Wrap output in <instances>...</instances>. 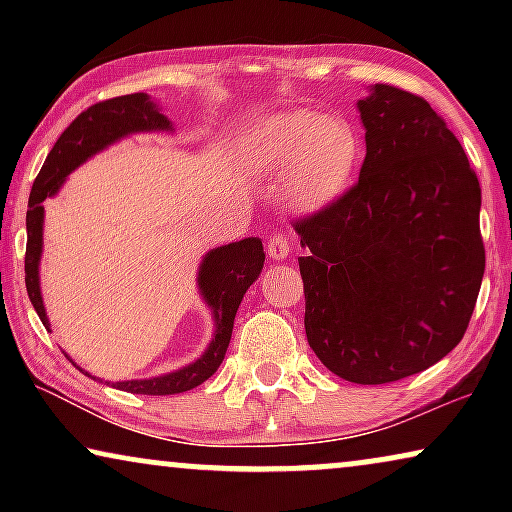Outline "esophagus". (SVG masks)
<instances>
[{"mask_svg": "<svg viewBox=\"0 0 512 512\" xmlns=\"http://www.w3.org/2000/svg\"><path fill=\"white\" fill-rule=\"evenodd\" d=\"M265 251H268V256L272 258V261H282V258L289 256V251H291L289 237H286L282 230H275V233L268 237V242H265Z\"/></svg>", "mask_w": 512, "mask_h": 512, "instance_id": "34e87169", "label": "esophagus"}]
</instances>
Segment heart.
Listing matches in <instances>:
<instances>
[{
	"instance_id": "b5f03b06",
	"label": "heart",
	"mask_w": 512,
	"mask_h": 512,
	"mask_svg": "<svg viewBox=\"0 0 512 512\" xmlns=\"http://www.w3.org/2000/svg\"><path fill=\"white\" fill-rule=\"evenodd\" d=\"M258 153L265 167L286 172V195L298 207H321L345 191L359 158L354 130L335 116L284 111L263 125Z\"/></svg>"
}]
</instances>
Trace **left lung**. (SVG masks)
<instances>
[{
	"label": "left lung",
	"mask_w": 512,
	"mask_h": 512,
	"mask_svg": "<svg viewBox=\"0 0 512 512\" xmlns=\"http://www.w3.org/2000/svg\"><path fill=\"white\" fill-rule=\"evenodd\" d=\"M359 111V181L293 228L312 352L342 380L387 384L464 338L485 275L480 181L424 97L375 83Z\"/></svg>",
	"instance_id": "left-lung-1"
}]
</instances>
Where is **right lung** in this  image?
<instances>
[{"label": "right lung", "instance_id": "add662e5", "mask_svg": "<svg viewBox=\"0 0 512 512\" xmlns=\"http://www.w3.org/2000/svg\"><path fill=\"white\" fill-rule=\"evenodd\" d=\"M142 130H170V121L160 114L149 95L132 93L111 97V100L97 102L69 123V128L58 137V142L48 153L44 167L32 184L30 202H27V249H25V286L34 310H37L41 324L48 328V317L44 300L39 291V256H41V228H44V202L58 193L62 181L76 165L102 151L116 139L130 132ZM265 254L263 242L258 237L226 244V247L212 249L200 265L198 284L202 298L212 307L216 331L212 345L191 366L177 370V373L151 377V380H130L116 382V389L130 391V394L146 396H167L181 394V391L195 389L198 384L209 380L219 370L226 349L233 335V321L240 307L244 293L254 279L261 275Z\"/></svg>", "mask_w": 512, "mask_h": 512}]
</instances>
